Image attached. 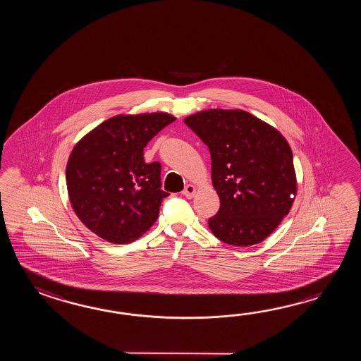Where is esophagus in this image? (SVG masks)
Masks as SVG:
<instances>
[{"label": "esophagus", "instance_id": "1", "mask_svg": "<svg viewBox=\"0 0 361 361\" xmlns=\"http://www.w3.org/2000/svg\"><path fill=\"white\" fill-rule=\"evenodd\" d=\"M196 193V187L193 184H187L183 190V195L187 199H192Z\"/></svg>", "mask_w": 361, "mask_h": 361}]
</instances>
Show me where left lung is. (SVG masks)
I'll list each match as a JSON object with an SVG mask.
<instances>
[{"mask_svg":"<svg viewBox=\"0 0 361 361\" xmlns=\"http://www.w3.org/2000/svg\"><path fill=\"white\" fill-rule=\"evenodd\" d=\"M184 123L210 151L221 207L209 219V228L230 245L259 244L290 212L297 195L288 140L243 109H207Z\"/></svg>","mask_w":361,"mask_h":361,"instance_id":"1","label":"left lung"}]
</instances>
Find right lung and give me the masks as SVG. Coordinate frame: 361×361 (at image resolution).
<instances>
[{
  "instance_id": "1",
  "label": "right lung",
  "mask_w": 361,
  "mask_h": 361,
  "mask_svg": "<svg viewBox=\"0 0 361 361\" xmlns=\"http://www.w3.org/2000/svg\"><path fill=\"white\" fill-rule=\"evenodd\" d=\"M166 112L117 115L77 142L69 154L66 179L78 219L112 244H129L159 218L161 165L146 164L143 148L176 121Z\"/></svg>"
}]
</instances>
